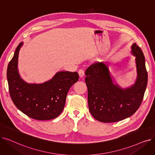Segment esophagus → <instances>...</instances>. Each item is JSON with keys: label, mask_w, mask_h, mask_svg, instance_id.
Segmentation results:
<instances>
[{"label": "esophagus", "mask_w": 155, "mask_h": 155, "mask_svg": "<svg viewBox=\"0 0 155 155\" xmlns=\"http://www.w3.org/2000/svg\"><path fill=\"white\" fill-rule=\"evenodd\" d=\"M78 74H79L80 77H83L84 76V75H85L84 70H82V69H80L79 71H78Z\"/></svg>", "instance_id": "1"}]
</instances>
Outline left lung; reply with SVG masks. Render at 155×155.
I'll use <instances>...</instances> for the list:
<instances>
[{
	"label": "left lung",
	"mask_w": 155,
	"mask_h": 155,
	"mask_svg": "<svg viewBox=\"0 0 155 155\" xmlns=\"http://www.w3.org/2000/svg\"><path fill=\"white\" fill-rule=\"evenodd\" d=\"M136 57L137 77L131 87L122 89L113 84L109 71L102 62H95L85 71L88 109L92 116L102 123H114L131 116L140 107L148 84V73L141 49L131 47Z\"/></svg>",
	"instance_id": "1"
}]
</instances>
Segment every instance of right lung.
<instances>
[{"instance_id":"1","label":"right lung","mask_w":155,"mask_h":155,"mask_svg":"<svg viewBox=\"0 0 155 155\" xmlns=\"http://www.w3.org/2000/svg\"><path fill=\"white\" fill-rule=\"evenodd\" d=\"M22 45L20 43L16 48L7 67V77L11 99L16 107L32 119H54L63 111L69 89L78 80V73L60 71L44 84H26L20 78L18 70V55Z\"/></svg>"}]
</instances>
